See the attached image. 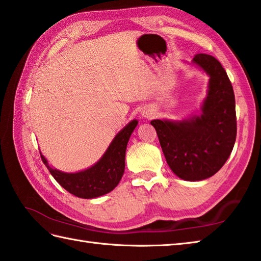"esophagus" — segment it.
Wrapping results in <instances>:
<instances>
[{
  "instance_id": "34e87169",
  "label": "esophagus",
  "mask_w": 261,
  "mask_h": 261,
  "mask_svg": "<svg viewBox=\"0 0 261 261\" xmlns=\"http://www.w3.org/2000/svg\"><path fill=\"white\" fill-rule=\"evenodd\" d=\"M145 116H148V113H145Z\"/></svg>"
}]
</instances>
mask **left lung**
Listing matches in <instances>:
<instances>
[{"instance_id": "8db88e82", "label": "left lung", "mask_w": 261, "mask_h": 261, "mask_svg": "<svg viewBox=\"0 0 261 261\" xmlns=\"http://www.w3.org/2000/svg\"><path fill=\"white\" fill-rule=\"evenodd\" d=\"M193 62L210 75L202 114L190 120H152L165 158L181 179L203 180L222 168L237 138L236 98L225 69L211 55L198 54Z\"/></svg>"}]
</instances>
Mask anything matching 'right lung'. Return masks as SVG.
<instances>
[{
	"label": "right lung",
	"mask_w": 261,
	"mask_h": 261,
	"mask_svg": "<svg viewBox=\"0 0 261 261\" xmlns=\"http://www.w3.org/2000/svg\"><path fill=\"white\" fill-rule=\"evenodd\" d=\"M138 124V121H131L113 139L107 152L98 162L84 171L67 174L51 168L46 158L41 160L50 171L53 177L66 191L81 198H94L108 194L118 186L124 173L125 149L129 138Z\"/></svg>",
	"instance_id": "right-lung-1"
}]
</instances>
